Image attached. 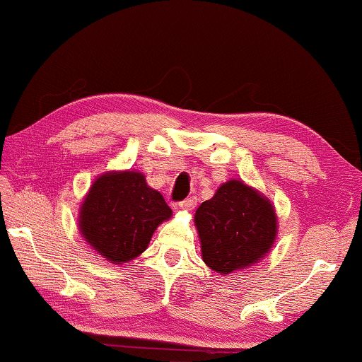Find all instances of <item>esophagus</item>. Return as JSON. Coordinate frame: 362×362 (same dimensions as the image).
<instances>
[{"instance_id":"1","label":"esophagus","mask_w":362,"mask_h":362,"mask_svg":"<svg viewBox=\"0 0 362 362\" xmlns=\"http://www.w3.org/2000/svg\"><path fill=\"white\" fill-rule=\"evenodd\" d=\"M194 206H197V198H193V197L183 199L182 203H179V208H180L182 211H192V209L194 208Z\"/></svg>"}]
</instances>
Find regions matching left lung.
Segmentation results:
<instances>
[{"mask_svg":"<svg viewBox=\"0 0 362 362\" xmlns=\"http://www.w3.org/2000/svg\"><path fill=\"white\" fill-rule=\"evenodd\" d=\"M206 266L219 275L243 271L266 257L279 219L267 197L243 180H227L194 212Z\"/></svg>","mask_w":362,"mask_h":362,"instance_id":"left-lung-1","label":"left lung"}]
</instances>
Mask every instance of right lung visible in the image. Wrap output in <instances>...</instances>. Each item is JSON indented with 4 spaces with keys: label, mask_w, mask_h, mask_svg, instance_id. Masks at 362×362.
Masks as SVG:
<instances>
[{
    "label": "right lung",
    "mask_w": 362,
    "mask_h": 362,
    "mask_svg": "<svg viewBox=\"0 0 362 362\" xmlns=\"http://www.w3.org/2000/svg\"><path fill=\"white\" fill-rule=\"evenodd\" d=\"M172 217L163 194L139 170L96 177L78 209L82 238L107 262L124 264L148 248L156 228Z\"/></svg>",
    "instance_id": "obj_1"
}]
</instances>
